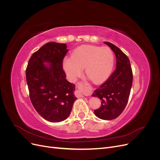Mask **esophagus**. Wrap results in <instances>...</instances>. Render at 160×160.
<instances>
[{
	"mask_svg": "<svg viewBox=\"0 0 160 160\" xmlns=\"http://www.w3.org/2000/svg\"><path fill=\"white\" fill-rule=\"evenodd\" d=\"M82 86V82H78V84H77V85H76V87H77L78 90H76L75 94L78 97H84V94H83V93L81 92V90H80V88H81Z\"/></svg>",
	"mask_w": 160,
	"mask_h": 160,
	"instance_id": "obj_1",
	"label": "esophagus"
}]
</instances>
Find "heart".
Here are the masks:
<instances>
[{
	"label": "heart",
	"mask_w": 160,
	"mask_h": 160,
	"mask_svg": "<svg viewBox=\"0 0 160 160\" xmlns=\"http://www.w3.org/2000/svg\"><path fill=\"white\" fill-rule=\"evenodd\" d=\"M114 64V55L108 48L82 45L73 51L71 58H65L63 67L68 78L73 81L85 69L87 77L96 84L105 80Z\"/></svg>",
	"instance_id": "b5f03b06"
}]
</instances>
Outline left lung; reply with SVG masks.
I'll list each match as a JSON object with an SVG mask.
<instances>
[{"label":"left lung","instance_id":"8db88e82","mask_svg":"<svg viewBox=\"0 0 160 160\" xmlns=\"http://www.w3.org/2000/svg\"><path fill=\"white\" fill-rule=\"evenodd\" d=\"M105 44L116 55V69L92 95L101 100L100 108L94 110L95 114L102 120H110L118 117L127 105L133 83V72L127 55L113 44L108 42H105Z\"/></svg>","mask_w":160,"mask_h":160}]
</instances>
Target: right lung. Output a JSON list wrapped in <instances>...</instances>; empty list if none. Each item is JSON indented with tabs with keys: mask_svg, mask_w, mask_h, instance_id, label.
<instances>
[{
	"mask_svg": "<svg viewBox=\"0 0 160 160\" xmlns=\"http://www.w3.org/2000/svg\"><path fill=\"white\" fill-rule=\"evenodd\" d=\"M68 50L65 44L48 42L34 52L26 68V80L34 108L50 122H59L70 115L76 97L74 84L68 82L63 61ZM48 62L51 65H43Z\"/></svg>",
	"mask_w": 160,
	"mask_h": 160,
	"instance_id": "obj_1",
	"label": "right lung"
}]
</instances>
